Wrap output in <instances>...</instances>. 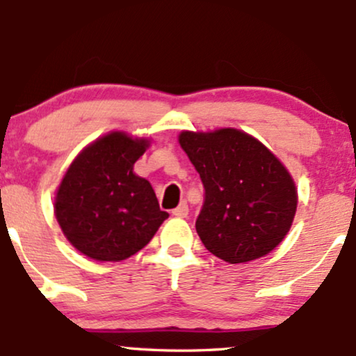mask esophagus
<instances>
[{
    "label": "esophagus",
    "instance_id": "esophagus-1",
    "mask_svg": "<svg viewBox=\"0 0 356 356\" xmlns=\"http://www.w3.org/2000/svg\"><path fill=\"white\" fill-rule=\"evenodd\" d=\"M172 214L175 218H187V214H189V206H187L186 202L179 204V206L172 211Z\"/></svg>",
    "mask_w": 356,
    "mask_h": 356
}]
</instances>
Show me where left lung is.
I'll use <instances>...</instances> for the list:
<instances>
[{"label": "left lung", "instance_id": "left-lung-1", "mask_svg": "<svg viewBox=\"0 0 356 356\" xmlns=\"http://www.w3.org/2000/svg\"><path fill=\"white\" fill-rule=\"evenodd\" d=\"M179 144L204 186L195 231L207 251L231 264L273 251L291 227L298 202L283 164L236 129L182 132Z\"/></svg>", "mask_w": 356, "mask_h": 356}]
</instances>
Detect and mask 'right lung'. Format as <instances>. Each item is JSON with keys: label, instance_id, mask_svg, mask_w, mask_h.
Returning a JSON list of instances; mask_svg holds the SVG:
<instances>
[{"label": "right lung", "instance_id": "1", "mask_svg": "<svg viewBox=\"0 0 356 356\" xmlns=\"http://www.w3.org/2000/svg\"><path fill=\"white\" fill-rule=\"evenodd\" d=\"M147 140L112 132L88 145L65 174L55 216L67 239L97 261H122L169 218L149 181L134 174Z\"/></svg>", "mask_w": 356, "mask_h": 356}]
</instances>
